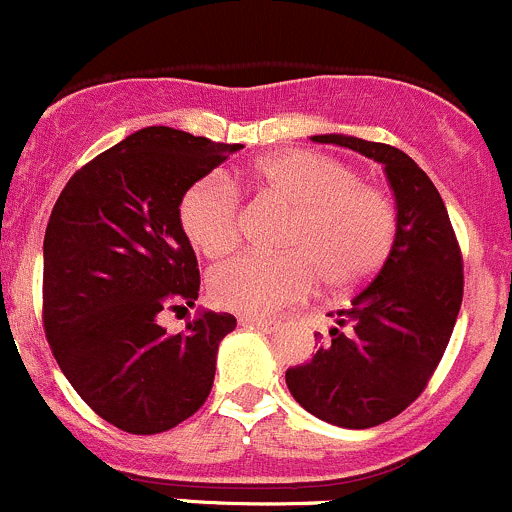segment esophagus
Returning <instances> with one entry per match:
<instances>
[{
	"label": "esophagus",
	"mask_w": 512,
	"mask_h": 512,
	"mask_svg": "<svg viewBox=\"0 0 512 512\" xmlns=\"http://www.w3.org/2000/svg\"><path fill=\"white\" fill-rule=\"evenodd\" d=\"M239 323L241 326L256 328V331H271L273 326V323L266 321V318H254V316H239Z\"/></svg>",
	"instance_id": "34e87169"
}]
</instances>
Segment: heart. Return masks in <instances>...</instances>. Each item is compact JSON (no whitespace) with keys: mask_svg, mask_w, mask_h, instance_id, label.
Returning a JSON list of instances; mask_svg holds the SVG:
<instances>
[{"mask_svg":"<svg viewBox=\"0 0 512 512\" xmlns=\"http://www.w3.org/2000/svg\"><path fill=\"white\" fill-rule=\"evenodd\" d=\"M251 184L286 201L293 221L283 256L246 254L214 268L209 291L216 306L241 316H273L306 298L323 278L328 288L366 281L383 263L396 234L388 196L361 184L348 164L316 151H281L261 159ZM179 224L196 251L221 258L239 246L241 209L236 189L204 176L184 191Z\"/></svg>","mask_w":512,"mask_h":512,"instance_id":"obj_1","label":"heart"}]
</instances>
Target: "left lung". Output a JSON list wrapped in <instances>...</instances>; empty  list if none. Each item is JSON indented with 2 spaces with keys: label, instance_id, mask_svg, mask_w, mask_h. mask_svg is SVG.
Listing matches in <instances>:
<instances>
[{
  "label": "left lung",
  "instance_id": "8db88e82",
  "mask_svg": "<svg viewBox=\"0 0 512 512\" xmlns=\"http://www.w3.org/2000/svg\"><path fill=\"white\" fill-rule=\"evenodd\" d=\"M311 139L383 166L396 236L373 281L336 313L328 338L316 333V356L288 368L286 386L321 421L373 428L406 411L443 358L463 301V258L438 189L411 156L348 134Z\"/></svg>",
  "mask_w": 512,
  "mask_h": 512
}]
</instances>
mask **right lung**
Segmentation results:
<instances>
[{
    "mask_svg": "<svg viewBox=\"0 0 512 512\" xmlns=\"http://www.w3.org/2000/svg\"><path fill=\"white\" fill-rule=\"evenodd\" d=\"M241 144L146 126L69 179L44 234V331L59 368L111 426L154 435L194 416L214 386L231 313L199 311L166 333L161 311L199 298L179 224L184 191Z\"/></svg>",
    "mask_w": 512,
    "mask_h": 512,
    "instance_id": "add662e5",
    "label": "right lung"
}]
</instances>
